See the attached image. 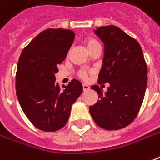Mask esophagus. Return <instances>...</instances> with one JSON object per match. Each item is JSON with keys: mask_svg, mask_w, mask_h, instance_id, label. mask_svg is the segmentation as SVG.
<instances>
[{"mask_svg": "<svg viewBox=\"0 0 160 160\" xmlns=\"http://www.w3.org/2000/svg\"><path fill=\"white\" fill-rule=\"evenodd\" d=\"M82 87H83L84 91H88V90H89V89H90V87H89V86H88V85H86V84H83V85H82Z\"/></svg>", "mask_w": 160, "mask_h": 160, "instance_id": "esophagus-1", "label": "esophagus"}]
</instances>
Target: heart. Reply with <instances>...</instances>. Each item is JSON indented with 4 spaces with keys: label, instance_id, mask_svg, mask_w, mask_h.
I'll return each instance as SVG.
<instances>
[{
    "label": "heart",
    "instance_id": "1",
    "mask_svg": "<svg viewBox=\"0 0 160 160\" xmlns=\"http://www.w3.org/2000/svg\"><path fill=\"white\" fill-rule=\"evenodd\" d=\"M86 45L88 47V49L90 51L93 47H95L97 45H99V42L95 40H93V39H91V38H89L88 39L87 41H86ZM92 71L90 70H88L87 68H81L78 72V76L80 77V79H82L84 80H87L88 79V77H89V74L91 73Z\"/></svg>",
    "mask_w": 160,
    "mask_h": 160
}]
</instances>
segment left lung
<instances>
[{
    "label": "left lung",
    "mask_w": 160,
    "mask_h": 160,
    "mask_svg": "<svg viewBox=\"0 0 160 160\" xmlns=\"http://www.w3.org/2000/svg\"><path fill=\"white\" fill-rule=\"evenodd\" d=\"M94 33L105 48L98 82H107L110 87L103 94L99 86H92L99 99L89 107V112L101 128L119 130L133 121L141 107L147 84V66L139 43L118 27L104 26Z\"/></svg>",
    "instance_id": "obj_1"
}]
</instances>
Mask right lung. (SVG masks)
I'll return each instance as SVG.
<instances>
[{
	"instance_id": "obj_1",
	"label": "right lung",
	"mask_w": 160,
	"mask_h": 160,
	"mask_svg": "<svg viewBox=\"0 0 160 160\" xmlns=\"http://www.w3.org/2000/svg\"><path fill=\"white\" fill-rule=\"evenodd\" d=\"M74 36L70 29L44 30L22 50L18 61V100L27 118L41 131L55 132L64 127L83 90L76 79L62 88L55 82L58 65L66 59Z\"/></svg>"
}]
</instances>
